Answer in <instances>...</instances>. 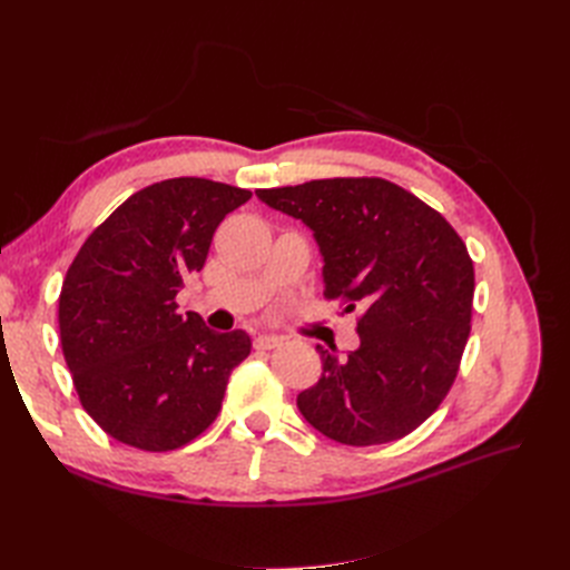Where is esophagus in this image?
<instances>
[{
    "mask_svg": "<svg viewBox=\"0 0 570 570\" xmlns=\"http://www.w3.org/2000/svg\"><path fill=\"white\" fill-rule=\"evenodd\" d=\"M254 344H256V350H275V347H281L283 340L275 337V335H258L254 340Z\"/></svg>",
    "mask_w": 570,
    "mask_h": 570,
    "instance_id": "esophagus-1",
    "label": "esophagus"
}]
</instances>
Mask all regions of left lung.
I'll list each match as a JSON object with an SVG mask.
<instances>
[{
	"instance_id": "obj_1",
	"label": "left lung",
	"mask_w": 570,
	"mask_h": 570,
	"mask_svg": "<svg viewBox=\"0 0 570 570\" xmlns=\"http://www.w3.org/2000/svg\"><path fill=\"white\" fill-rule=\"evenodd\" d=\"M314 230L327 302L361 306V347H318L321 381L302 416L342 444L402 440L450 394L471 335L475 271L461 235L433 206L385 178H325L256 189Z\"/></svg>"
}]
</instances>
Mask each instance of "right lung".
<instances>
[{
	"mask_svg": "<svg viewBox=\"0 0 570 570\" xmlns=\"http://www.w3.org/2000/svg\"><path fill=\"white\" fill-rule=\"evenodd\" d=\"M249 197L206 178L147 185L68 266L59 295L63 358L82 409L114 440L174 452L216 421L252 340L180 316L176 295L204 268L218 223Z\"/></svg>",
	"mask_w": 570,
	"mask_h": 570,
	"instance_id": "1",
	"label": "right lung"
}]
</instances>
